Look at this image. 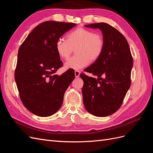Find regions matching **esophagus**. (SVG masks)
<instances>
[{
  "instance_id": "34e87169",
  "label": "esophagus",
  "mask_w": 153,
  "mask_h": 153,
  "mask_svg": "<svg viewBox=\"0 0 153 153\" xmlns=\"http://www.w3.org/2000/svg\"><path fill=\"white\" fill-rule=\"evenodd\" d=\"M80 75V73L79 71H78V70L75 71V77H76V78L79 77Z\"/></svg>"
}]
</instances>
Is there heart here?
I'll return each mask as SVG.
<instances>
[{"instance_id":"1","label":"heart","mask_w":153,"mask_h":153,"mask_svg":"<svg viewBox=\"0 0 153 153\" xmlns=\"http://www.w3.org/2000/svg\"><path fill=\"white\" fill-rule=\"evenodd\" d=\"M66 38L67 39H59L57 41L55 49L59 56L67 60L74 49L76 54L65 63V69L79 70L87 66L90 61L98 60L103 52V37L91 30L77 28L69 32Z\"/></svg>"}]
</instances>
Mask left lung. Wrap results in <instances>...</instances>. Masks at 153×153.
<instances>
[{
    "label": "left lung",
    "mask_w": 153,
    "mask_h": 153,
    "mask_svg": "<svg viewBox=\"0 0 153 153\" xmlns=\"http://www.w3.org/2000/svg\"><path fill=\"white\" fill-rule=\"evenodd\" d=\"M85 27L102 31L105 46L100 57L85 69L98 78L80 74L84 81L83 101L90 114L97 117L108 116L121 107L131 85L133 61L130 48L124 36L108 24ZM101 76L104 78H100Z\"/></svg>",
    "instance_id": "8db88e82"
}]
</instances>
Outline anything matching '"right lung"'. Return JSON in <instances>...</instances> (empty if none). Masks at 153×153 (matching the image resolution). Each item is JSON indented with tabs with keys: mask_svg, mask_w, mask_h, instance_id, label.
I'll list each match as a JSON object with an SVG mask.
<instances>
[{
	"mask_svg": "<svg viewBox=\"0 0 153 153\" xmlns=\"http://www.w3.org/2000/svg\"><path fill=\"white\" fill-rule=\"evenodd\" d=\"M75 25L45 22L30 32L18 50L15 78L20 98L26 108L38 116L48 117L57 112L75 78L71 69L61 75L55 74L62 66L55 46L59 38Z\"/></svg>",
	"mask_w": 153,
	"mask_h": 153,
	"instance_id": "obj_1",
	"label": "right lung"
}]
</instances>
